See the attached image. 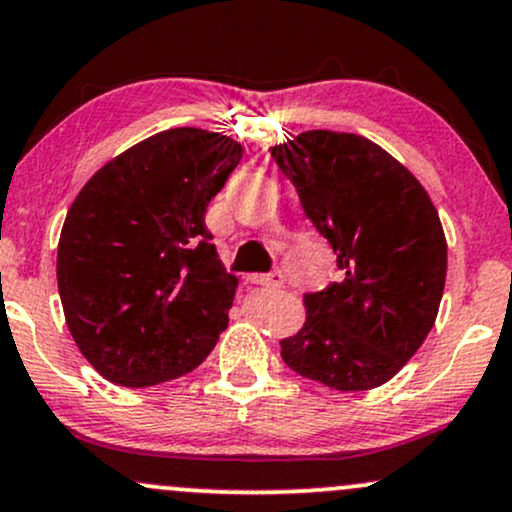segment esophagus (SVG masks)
Wrapping results in <instances>:
<instances>
[{"label":"esophagus","instance_id":"esophagus-1","mask_svg":"<svg viewBox=\"0 0 512 512\" xmlns=\"http://www.w3.org/2000/svg\"><path fill=\"white\" fill-rule=\"evenodd\" d=\"M250 284H257V287H282L284 277L279 272L272 274H250Z\"/></svg>","mask_w":512,"mask_h":512}]
</instances>
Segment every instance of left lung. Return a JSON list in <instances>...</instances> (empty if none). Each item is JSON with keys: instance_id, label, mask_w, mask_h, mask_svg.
<instances>
[{"instance_id": "left-lung-1", "label": "left lung", "mask_w": 512, "mask_h": 512, "mask_svg": "<svg viewBox=\"0 0 512 512\" xmlns=\"http://www.w3.org/2000/svg\"><path fill=\"white\" fill-rule=\"evenodd\" d=\"M343 282L306 294L282 360L341 392L380 387L417 353L444 294L446 238L422 184L360 134L311 129L270 149Z\"/></svg>"}]
</instances>
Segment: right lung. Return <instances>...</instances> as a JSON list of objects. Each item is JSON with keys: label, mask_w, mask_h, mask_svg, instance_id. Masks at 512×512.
I'll return each mask as SVG.
<instances>
[{"label": "right lung", "mask_w": 512, "mask_h": 512, "mask_svg": "<svg viewBox=\"0 0 512 512\" xmlns=\"http://www.w3.org/2000/svg\"><path fill=\"white\" fill-rule=\"evenodd\" d=\"M242 159L225 134L176 127L134 144L83 186L58 240V294L73 341L110 383L149 387L208 358L238 279L206 208Z\"/></svg>", "instance_id": "obj_1"}]
</instances>
